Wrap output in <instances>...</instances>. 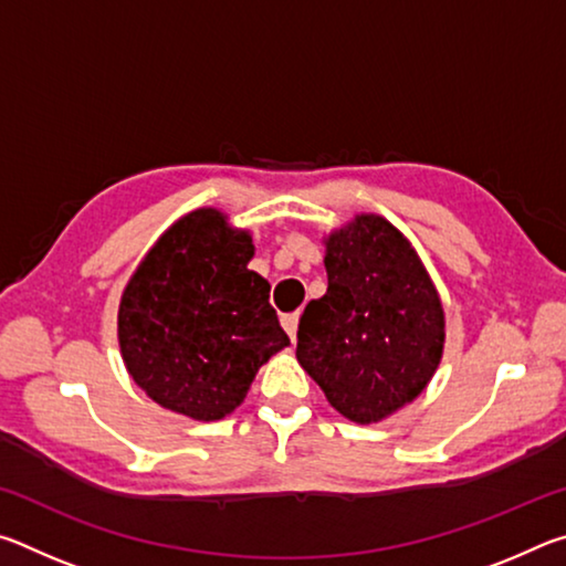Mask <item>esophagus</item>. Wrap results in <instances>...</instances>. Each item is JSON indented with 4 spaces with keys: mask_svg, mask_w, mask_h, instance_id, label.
Masks as SVG:
<instances>
[{
    "mask_svg": "<svg viewBox=\"0 0 566 566\" xmlns=\"http://www.w3.org/2000/svg\"><path fill=\"white\" fill-rule=\"evenodd\" d=\"M282 327L286 329V334H290V339L294 342L296 339V327H300V314H284L282 317Z\"/></svg>",
    "mask_w": 566,
    "mask_h": 566,
    "instance_id": "34e87169",
    "label": "esophagus"
}]
</instances>
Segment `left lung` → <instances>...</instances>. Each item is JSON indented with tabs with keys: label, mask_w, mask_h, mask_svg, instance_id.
Here are the masks:
<instances>
[{
	"label": "left lung",
	"mask_w": 566,
	"mask_h": 566,
	"mask_svg": "<svg viewBox=\"0 0 566 566\" xmlns=\"http://www.w3.org/2000/svg\"><path fill=\"white\" fill-rule=\"evenodd\" d=\"M327 294L296 332V359L329 405L371 424L415 401L444 352V310L417 249L379 214L324 237Z\"/></svg>",
	"instance_id": "left-lung-1"
}]
</instances>
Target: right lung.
<instances>
[{
	"label": "right lung",
	"mask_w": 566,
	"mask_h": 566,
	"mask_svg": "<svg viewBox=\"0 0 566 566\" xmlns=\"http://www.w3.org/2000/svg\"><path fill=\"white\" fill-rule=\"evenodd\" d=\"M249 229L202 207L177 219L122 292L119 352L134 385L159 407L217 421L242 405L262 364L290 337L270 282L249 270Z\"/></svg>",
	"instance_id": "1"
}]
</instances>
